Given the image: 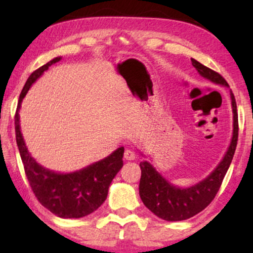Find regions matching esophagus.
Returning a JSON list of instances; mask_svg holds the SVG:
<instances>
[{"label": "esophagus", "mask_w": 253, "mask_h": 253, "mask_svg": "<svg viewBox=\"0 0 253 253\" xmlns=\"http://www.w3.org/2000/svg\"><path fill=\"white\" fill-rule=\"evenodd\" d=\"M124 157H125V159H127V161H134L135 153L133 152L132 150H126L124 153Z\"/></svg>", "instance_id": "34e87169"}]
</instances>
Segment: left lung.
Listing matches in <instances>:
<instances>
[{
  "label": "left lung",
  "instance_id": "obj_1",
  "mask_svg": "<svg viewBox=\"0 0 253 253\" xmlns=\"http://www.w3.org/2000/svg\"><path fill=\"white\" fill-rule=\"evenodd\" d=\"M191 64L202 77L213 83L229 86L219 72L211 70L191 58ZM233 108V136L227 152L215 170L197 184L190 188H177L170 184L149 162H141V177L139 183V195L141 201L155 215L167 221H181L196 215L213 201L227 172L238 141V112L233 92L231 91Z\"/></svg>",
  "mask_w": 253,
  "mask_h": 253
}]
</instances>
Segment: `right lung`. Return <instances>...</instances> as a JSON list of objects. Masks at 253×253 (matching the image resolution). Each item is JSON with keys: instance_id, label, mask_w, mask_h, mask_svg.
Listing matches in <instances>:
<instances>
[{"instance_id": "right-lung-1", "label": "right lung", "mask_w": 253, "mask_h": 253, "mask_svg": "<svg viewBox=\"0 0 253 253\" xmlns=\"http://www.w3.org/2000/svg\"><path fill=\"white\" fill-rule=\"evenodd\" d=\"M59 60L60 57L54 58L32 72L20 94L17 110L32 84L42 76L43 71L47 70L48 66ZM17 110L15 113L16 144L25 173L38 201L54 215L64 219L83 217L96 211L107 199L110 182L123 168L124 147H119L107 158L76 172H53L42 168L31 157L20 130Z\"/></svg>"}]
</instances>
